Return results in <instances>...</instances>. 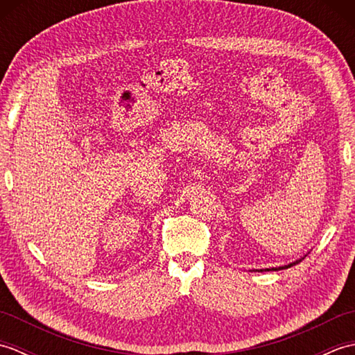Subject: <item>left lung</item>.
<instances>
[{
	"instance_id": "8db88e82",
	"label": "left lung",
	"mask_w": 355,
	"mask_h": 355,
	"mask_svg": "<svg viewBox=\"0 0 355 355\" xmlns=\"http://www.w3.org/2000/svg\"><path fill=\"white\" fill-rule=\"evenodd\" d=\"M300 261L302 259H297L296 262H291V263H288V266H284V267H275V268H267V271H270V270H273V271H277V270H284V268H290V267H293V266H296V263H299ZM261 271H263V270H261Z\"/></svg>"
}]
</instances>
